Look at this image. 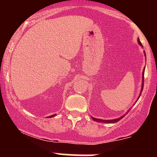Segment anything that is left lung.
Instances as JSON below:
<instances>
[{
    "label": "left lung",
    "instance_id": "1",
    "mask_svg": "<svg viewBox=\"0 0 157 157\" xmlns=\"http://www.w3.org/2000/svg\"><path fill=\"white\" fill-rule=\"evenodd\" d=\"M138 43H139V44L140 45V46H142L141 42H140V39H139V38H138ZM144 53H145V55L146 56V55H145V52H144ZM144 73H145V68H144V71H142V84L141 92H140V95H141L142 91V90H143V87H144ZM140 97H138L137 100H139V98H140ZM137 100H136V101H137ZM129 111H130V110H128V112ZM128 112H127V113H128ZM124 116H125V115H123V116L120 117H119V118L114 119V120H100V119H97V118H94V117H91V118H92V120H94V121L98 122H102V123H104V122H105V123H115V122H117L119 121V120H121V119H122V117H124Z\"/></svg>",
    "mask_w": 157,
    "mask_h": 157
}]
</instances>
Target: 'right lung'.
Wrapping results in <instances>:
<instances>
[{"label":"right lung","instance_id":"right-lung-1","mask_svg":"<svg viewBox=\"0 0 157 157\" xmlns=\"http://www.w3.org/2000/svg\"><path fill=\"white\" fill-rule=\"evenodd\" d=\"M56 114H53V115H52V116H49V117H48V118H50V117H55Z\"/></svg>","mask_w":157,"mask_h":157}]
</instances>
